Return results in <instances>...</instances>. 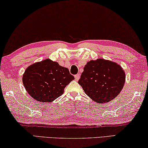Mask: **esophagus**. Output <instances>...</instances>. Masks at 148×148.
Segmentation results:
<instances>
[{
    "mask_svg": "<svg viewBox=\"0 0 148 148\" xmlns=\"http://www.w3.org/2000/svg\"><path fill=\"white\" fill-rule=\"evenodd\" d=\"M80 75H81L80 73H78V74H77V75H75V79L76 81H79V79L80 78Z\"/></svg>",
    "mask_w": 148,
    "mask_h": 148,
    "instance_id": "esophagus-1",
    "label": "esophagus"
}]
</instances>
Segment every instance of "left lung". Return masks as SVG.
I'll list each match as a JSON object with an SVG mask.
<instances>
[{
    "label": "left lung",
    "instance_id": "left-lung-1",
    "mask_svg": "<svg viewBox=\"0 0 148 148\" xmlns=\"http://www.w3.org/2000/svg\"><path fill=\"white\" fill-rule=\"evenodd\" d=\"M125 81V72L120 65L97 59L85 65L78 83L93 101L102 104L110 101L120 94Z\"/></svg>",
    "mask_w": 148,
    "mask_h": 148
}]
</instances>
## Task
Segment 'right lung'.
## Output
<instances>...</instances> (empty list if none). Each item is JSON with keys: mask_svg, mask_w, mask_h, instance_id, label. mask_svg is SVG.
Returning a JSON list of instances; mask_svg holds the SVG:
<instances>
[{"mask_svg": "<svg viewBox=\"0 0 148 148\" xmlns=\"http://www.w3.org/2000/svg\"><path fill=\"white\" fill-rule=\"evenodd\" d=\"M69 69L46 59L31 65L25 70L23 82L31 97L40 102H51L63 94L73 80Z\"/></svg>", "mask_w": 148, "mask_h": 148, "instance_id": "right-lung-1", "label": "right lung"}]
</instances>
